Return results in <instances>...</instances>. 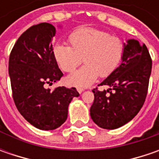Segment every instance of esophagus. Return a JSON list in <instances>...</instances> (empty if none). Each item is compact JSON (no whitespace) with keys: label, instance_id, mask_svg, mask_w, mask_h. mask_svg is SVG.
I'll use <instances>...</instances> for the list:
<instances>
[{"label":"esophagus","instance_id":"34e87169","mask_svg":"<svg viewBox=\"0 0 159 159\" xmlns=\"http://www.w3.org/2000/svg\"><path fill=\"white\" fill-rule=\"evenodd\" d=\"M77 90H78V92L80 94V93H82L83 91H84V89L81 88V87H77Z\"/></svg>","mask_w":159,"mask_h":159}]
</instances>
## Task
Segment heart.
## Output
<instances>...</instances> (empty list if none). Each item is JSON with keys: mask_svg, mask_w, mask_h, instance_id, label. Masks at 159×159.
<instances>
[{"mask_svg": "<svg viewBox=\"0 0 159 159\" xmlns=\"http://www.w3.org/2000/svg\"><path fill=\"white\" fill-rule=\"evenodd\" d=\"M70 46L57 44L53 54L60 68L72 72L83 61L86 64L69 77L76 86H88L100 77L109 76L120 63L124 42L106 31L93 27L79 28L68 37Z\"/></svg>", "mask_w": 159, "mask_h": 159, "instance_id": "obj_1", "label": "heart"}]
</instances>
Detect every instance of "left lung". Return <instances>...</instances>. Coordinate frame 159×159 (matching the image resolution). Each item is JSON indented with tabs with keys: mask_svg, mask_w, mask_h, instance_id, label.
<instances>
[{
	"mask_svg": "<svg viewBox=\"0 0 159 159\" xmlns=\"http://www.w3.org/2000/svg\"><path fill=\"white\" fill-rule=\"evenodd\" d=\"M122 63L98 86L108 90L92 91L95 95L90 116L98 126L116 129L134 119L143 105L149 88L152 60L145 44L128 40Z\"/></svg>",
	"mask_w": 159,
	"mask_h": 159,
	"instance_id": "1",
	"label": "left lung"
}]
</instances>
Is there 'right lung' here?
Segmentation results:
<instances>
[{
	"mask_svg": "<svg viewBox=\"0 0 159 159\" xmlns=\"http://www.w3.org/2000/svg\"><path fill=\"white\" fill-rule=\"evenodd\" d=\"M55 35L51 24L33 25L21 34L9 55L14 102L22 116L40 130H54L64 124L70 102L80 95L75 88H47L64 75L53 54Z\"/></svg>",
	"mask_w": 159,
	"mask_h": 159,
	"instance_id": "obj_1",
	"label": "right lung"
}]
</instances>
